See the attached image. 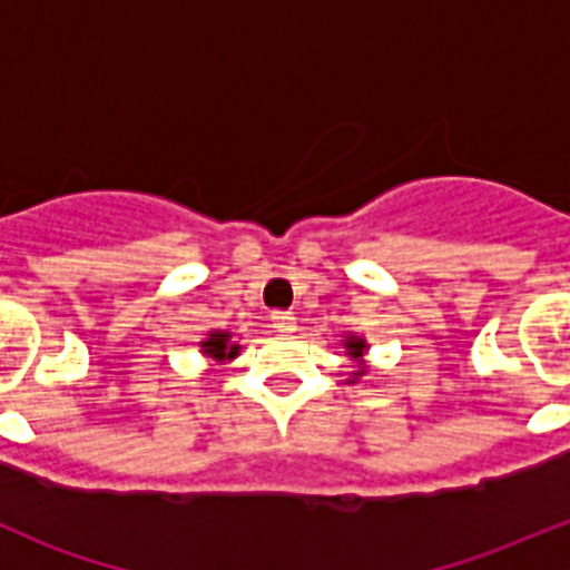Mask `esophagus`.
<instances>
[{
  "mask_svg": "<svg viewBox=\"0 0 570 570\" xmlns=\"http://www.w3.org/2000/svg\"><path fill=\"white\" fill-rule=\"evenodd\" d=\"M269 320H273V327H278L281 333H292L295 331V314L292 312H273L269 314Z\"/></svg>",
  "mask_w": 570,
  "mask_h": 570,
  "instance_id": "obj_1",
  "label": "esophagus"
}]
</instances>
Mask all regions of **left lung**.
Wrapping results in <instances>:
<instances>
[{
	"mask_svg": "<svg viewBox=\"0 0 570 570\" xmlns=\"http://www.w3.org/2000/svg\"><path fill=\"white\" fill-rule=\"evenodd\" d=\"M344 350H347L350 358H353V361H361V358H364L366 342H364V338H358V336H347V338H344ZM364 372H366L364 366H358V370L353 372V377H361V375H364Z\"/></svg>",
	"mask_w": 570,
	"mask_h": 570,
	"instance_id": "8db88e82",
	"label": "left lung"
}]
</instances>
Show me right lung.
Instances as JSON below:
<instances>
[{"instance_id":"add662e5","label":"right lung","mask_w":570,"mask_h":570,"mask_svg":"<svg viewBox=\"0 0 570 570\" xmlns=\"http://www.w3.org/2000/svg\"><path fill=\"white\" fill-rule=\"evenodd\" d=\"M204 347V355L212 361H226V358H237L239 355V344L232 342V333L226 331H212L206 336V342H200Z\"/></svg>"}]
</instances>
